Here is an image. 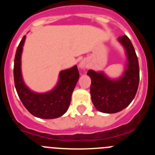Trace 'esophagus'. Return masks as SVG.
I'll return each instance as SVG.
<instances>
[{"label":"esophagus","mask_w":155,"mask_h":155,"mask_svg":"<svg viewBox=\"0 0 155 155\" xmlns=\"http://www.w3.org/2000/svg\"><path fill=\"white\" fill-rule=\"evenodd\" d=\"M87 67H88V63H87V61H86V60H83V61H81L80 64H79V68H80L81 69H85Z\"/></svg>","instance_id":"obj_1"}]
</instances>
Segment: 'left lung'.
<instances>
[{"instance_id": "left-lung-1", "label": "left lung", "mask_w": 155, "mask_h": 155, "mask_svg": "<svg viewBox=\"0 0 155 155\" xmlns=\"http://www.w3.org/2000/svg\"><path fill=\"white\" fill-rule=\"evenodd\" d=\"M118 40L125 49L127 57L123 75L118 79H110L102 71L89 70L87 73L91 80V101L102 113H116L127 107L136 95L139 85V64L132 42L127 35L119 37Z\"/></svg>"}]
</instances>
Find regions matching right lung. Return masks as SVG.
I'll return each instance as SVG.
<instances>
[{"mask_svg":"<svg viewBox=\"0 0 155 155\" xmlns=\"http://www.w3.org/2000/svg\"><path fill=\"white\" fill-rule=\"evenodd\" d=\"M25 35L17 48L14 63V80L18 97L27 110L34 116L41 119H55L68 111L71 95L79 78L76 65L61 71L57 86L50 91L36 93L25 85L21 75V57Z\"/></svg>","mask_w":155,"mask_h":155,"instance_id":"1","label":"right lung"}]
</instances>
